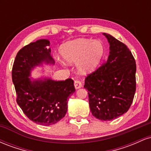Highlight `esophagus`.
<instances>
[{"label":"esophagus","instance_id":"1","mask_svg":"<svg viewBox=\"0 0 151 151\" xmlns=\"http://www.w3.org/2000/svg\"><path fill=\"white\" fill-rule=\"evenodd\" d=\"M82 84H81V82L79 80H75L74 81V87H75L76 89H79V88L81 87Z\"/></svg>","mask_w":151,"mask_h":151}]
</instances>
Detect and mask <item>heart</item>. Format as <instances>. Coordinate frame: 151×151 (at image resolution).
I'll return each mask as SVG.
<instances>
[{
  "label": "heart",
  "mask_w": 151,
  "mask_h": 151,
  "mask_svg": "<svg viewBox=\"0 0 151 151\" xmlns=\"http://www.w3.org/2000/svg\"><path fill=\"white\" fill-rule=\"evenodd\" d=\"M60 52L68 63L77 62L79 73L87 75L97 69L104 55L105 47L100 40L79 38L62 45Z\"/></svg>",
  "instance_id": "1"
}]
</instances>
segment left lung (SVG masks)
I'll list each match as a JSON object with an SVG mask.
<instances>
[{
  "label": "left lung",
  "mask_w": 151,
  "mask_h": 151,
  "mask_svg": "<svg viewBox=\"0 0 151 151\" xmlns=\"http://www.w3.org/2000/svg\"><path fill=\"white\" fill-rule=\"evenodd\" d=\"M109 43L106 62L85 79L91 114L111 121L127 112L136 92V65L126 45L103 33Z\"/></svg>",
  "instance_id": "obj_1"
}]
</instances>
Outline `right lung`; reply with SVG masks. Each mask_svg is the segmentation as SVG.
I'll return each mask as SVG.
<instances>
[{"label":"right lung","mask_w":151,"mask_h":151,"mask_svg":"<svg viewBox=\"0 0 151 151\" xmlns=\"http://www.w3.org/2000/svg\"><path fill=\"white\" fill-rule=\"evenodd\" d=\"M50 41L40 39L22 47L17 54L12 79L17 93V103L33 122L42 126L56 124L65 116L67 98L75 91L74 81H55L42 75L31 77L37 67L55 65Z\"/></svg>","instance_id":"obj_1"}]
</instances>
